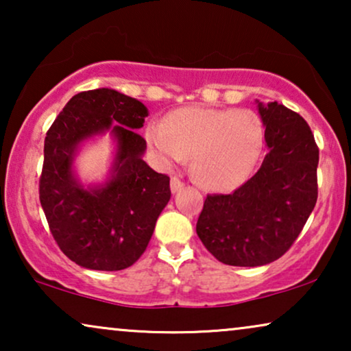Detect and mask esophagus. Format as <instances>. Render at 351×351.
<instances>
[{"instance_id": "esophagus-1", "label": "esophagus", "mask_w": 351, "mask_h": 351, "mask_svg": "<svg viewBox=\"0 0 351 351\" xmlns=\"http://www.w3.org/2000/svg\"><path fill=\"white\" fill-rule=\"evenodd\" d=\"M182 189H184V182H182L179 177H172V179H171L172 193H177V191H180Z\"/></svg>"}]
</instances>
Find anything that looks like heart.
<instances>
[{"instance_id":"obj_1","label":"heart","mask_w":351,"mask_h":351,"mask_svg":"<svg viewBox=\"0 0 351 351\" xmlns=\"http://www.w3.org/2000/svg\"><path fill=\"white\" fill-rule=\"evenodd\" d=\"M261 118L251 110L185 107L147 128L148 145L165 167L193 155V174L206 189L232 191L251 174L263 145Z\"/></svg>"}]
</instances>
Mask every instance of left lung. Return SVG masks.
Returning <instances> with one entry per match:
<instances>
[{"instance_id":"left-lung-1","label":"left lung","mask_w":351,"mask_h":351,"mask_svg":"<svg viewBox=\"0 0 351 351\" xmlns=\"http://www.w3.org/2000/svg\"><path fill=\"white\" fill-rule=\"evenodd\" d=\"M257 102L267 155L232 195H208L196 233L227 265L275 262L299 237L318 198L319 150L308 124L278 102Z\"/></svg>"}]
</instances>
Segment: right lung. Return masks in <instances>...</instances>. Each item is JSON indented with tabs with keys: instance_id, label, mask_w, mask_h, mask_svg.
<instances>
[{
	"instance_id": "right-lung-1",
	"label": "right lung",
	"mask_w": 351,
	"mask_h": 351,
	"mask_svg": "<svg viewBox=\"0 0 351 351\" xmlns=\"http://www.w3.org/2000/svg\"><path fill=\"white\" fill-rule=\"evenodd\" d=\"M147 117L141 100L99 88L73 95L46 134L41 208L62 252L80 267H131L169 203V177L143 161L147 142L136 129ZM107 132L115 142L110 174L102 184L86 187L74 172V158L86 141Z\"/></svg>"
}]
</instances>
